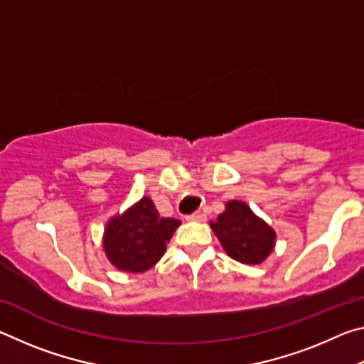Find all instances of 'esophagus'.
<instances>
[{"label":"esophagus","mask_w":364,"mask_h":364,"mask_svg":"<svg viewBox=\"0 0 364 364\" xmlns=\"http://www.w3.org/2000/svg\"><path fill=\"white\" fill-rule=\"evenodd\" d=\"M188 221H204L205 220V215L204 213H191L186 217Z\"/></svg>","instance_id":"1"}]
</instances>
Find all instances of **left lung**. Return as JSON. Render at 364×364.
Wrapping results in <instances>:
<instances>
[{
  "mask_svg": "<svg viewBox=\"0 0 364 364\" xmlns=\"http://www.w3.org/2000/svg\"><path fill=\"white\" fill-rule=\"evenodd\" d=\"M210 228L226 254L241 263H263L276 245V231L242 200L226 202Z\"/></svg>",
  "mask_w": 364,
  "mask_h": 364,
  "instance_id": "1",
  "label": "left lung"
}]
</instances>
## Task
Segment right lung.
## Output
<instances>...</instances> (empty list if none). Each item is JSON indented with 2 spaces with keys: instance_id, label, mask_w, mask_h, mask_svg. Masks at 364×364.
<instances>
[{
  "instance_id": "right-lung-1",
  "label": "right lung",
  "mask_w": 364,
  "mask_h": 364,
  "mask_svg": "<svg viewBox=\"0 0 364 364\" xmlns=\"http://www.w3.org/2000/svg\"><path fill=\"white\" fill-rule=\"evenodd\" d=\"M180 225L176 218L160 217L151 197L144 196L109 218L102 234L104 254L117 269L143 273L164 257Z\"/></svg>"
}]
</instances>
